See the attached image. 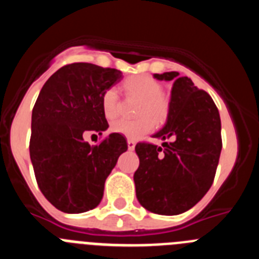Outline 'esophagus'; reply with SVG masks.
Here are the masks:
<instances>
[{"mask_svg":"<svg viewBox=\"0 0 259 259\" xmlns=\"http://www.w3.org/2000/svg\"><path fill=\"white\" fill-rule=\"evenodd\" d=\"M127 144H128V149L130 150H134L135 146H136V143H135L134 140H131V139H128Z\"/></svg>","mask_w":259,"mask_h":259,"instance_id":"obj_1","label":"esophagus"}]
</instances>
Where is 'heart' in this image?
<instances>
[{
    "mask_svg": "<svg viewBox=\"0 0 259 259\" xmlns=\"http://www.w3.org/2000/svg\"><path fill=\"white\" fill-rule=\"evenodd\" d=\"M130 95L141 98L136 110V119H118L111 123V131L128 139H140L154 128L155 122L162 123L168 115V100L163 95V87L150 76L137 75L125 80ZM102 111L107 119H114L119 111V96L116 88L105 91L101 101Z\"/></svg>",
    "mask_w": 259,
    "mask_h": 259,
    "instance_id": "1",
    "label": "heart"
}]
</instances>
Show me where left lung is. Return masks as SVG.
I'll return each mask as SVG.
<instances>
[{
    "label": "left lung",
    "mask_w": 259,
    "mask_h": 259,
    "mask_svg": "<svg viewBox=\"0 0 259 259\" xmlns=\"http://www.w3.org/2000/svg\"><path fill=\"white\" fill-rule=\"evenodd\" d=\"M174 80L167 122L154 135L162 146L139 143L134 175L139 202L149 211L178 215L193 207L214 182L222 150L221 116L209 93L175 71L154 74Z\"/></svg>",
    "instance_id": "obj_1"
}]
</instances>
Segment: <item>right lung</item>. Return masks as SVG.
I'll return each mask as SVG.
<instances>
[{
	"mask_svg": "<svg viewBox=\"0 0 259 259\" xmlns=\"http://www.w3.org/2000/svg\"><path fill=\"white\" fill-rule=\"evenodd\" d=\"M122 79L115 68L77 62L59 68L44 84L32 110L29 155L36 182L53 206L68 214L101 202L105 180L127 150L123 135L110 134L98 145L87 131H106L105 91Z\"/></svg>",
	"mask_w": 259,
	"mask_h": 259,
	"instance_id": "1",
	"label": "right lung"
}]
</instances>
